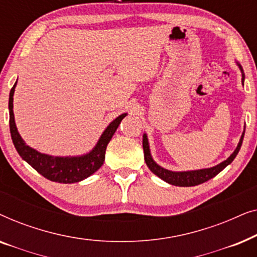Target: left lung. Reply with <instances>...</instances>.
<instances>
[{
	"label": "left lung",
	"mask_w": 257,
	"mask_h": 257,
	"mask_svg": "<svg viewBox=\"0 0 257 257\" xmlns=\"http://www.w3.org/2000/svg\"><path fill=\"white\" fill-rule=\"evenodd\" d=\"M238 68H240L242 72V84L244 82V73L243 70H242V66L238 64ZM244 137V131L242 133L240 142L237 144L236 150L234 151L233 153L230 154V157L228 158L227 160L222 161V163L216 165V166L210 167V168H203V170H196V171H186V172H173L168 171L166 168L161 167L158 165L156 161L153 160L152 156H151L150 151V145H149V139H147V136H143V149H144V158H145L147 167L150 168L151 172H153L154 174L158 175L160 179H163L164 181L168 182V184L174 185V186H180V187H191V186H196L200 184H203V182L208 181L209 179H212L220 173L221 171L223 170L224 167H227L231 161L235 159V157L237 156L238 151L241 149L242 140H243Z\"/></svg>",
	"instance_id": "1"
}]
</instances>
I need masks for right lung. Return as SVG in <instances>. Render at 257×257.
<instances>
[{
	"mask_svg": "<svg viewBox=\"0 0 257 257\" xmlns=\"http://www.w3.org/2000/svg\"><path fill=\"white\" fill-rule=\"evenodd\" d=\"M16 83L14 84L9 93V126L13 143L21 158L48 180L61 182V184H73V182L82 181L99 170L101 165L104 164L107 144L110 143L112 136L117 131L119 124L125 118L126 113L120 114L108 124L96 146L89 153L78 157L48 156V154L41 153L28 146L17 131L13 111V97L15 92Z\"/></svg>",
	"mask_w": 257,
	"mask_h": 257,
	"instance_id": "obj_1",
	"label": "right lung"
}]
</instances>
